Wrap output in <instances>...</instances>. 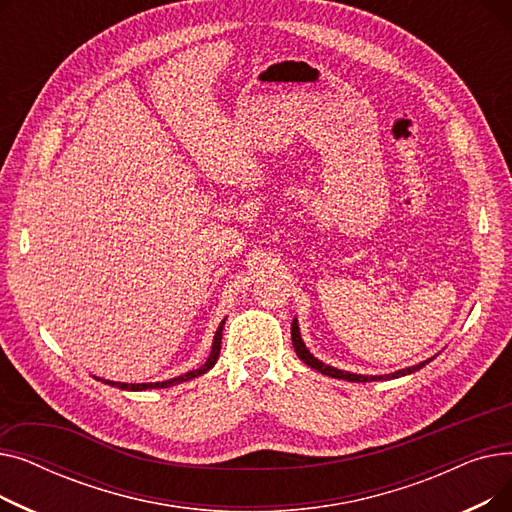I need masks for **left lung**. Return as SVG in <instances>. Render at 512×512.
<instances>
[{
    "mask_svg": "<svg viewBox=\"0 0 512 512\" xmlns=\"http://www.w3.org/2000/svg\"><path fill=\"white\" fill-rule=\"evenodd\" d=\"M290 336H292V346H294V351H297L299 359H301L305 365H309L311 369H315V371H319V373L330 375V378H336V380H346V382H359V384H361V382H380V380H394V378H402V375L415 373V371H419L421 367H425L429 361H434V357H432V359H425V361H421V363H417V365H411V367H405V369H398V371H394V373H386V375H361V373H351V371H342V369H336V367H332V365H326L324 361H319L317 357H313V355H311V351H309V348L305 346L303 338H301V328H299V319H297V317L292 319V326H290Z\"/></svg>",
    "mask_w": 512,
    "mask_h": 512,
    "instance_id": "obj_1",
    "label": "left lung"
}]
</instances>
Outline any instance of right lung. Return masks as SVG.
<instances>
[{"instance_id":"right-lung-1","label":"right lung","mask_w":512,"mask_h":512,"mask_svg":"<svg viewBox=\"0 0 512 512\" xmlns=\"http://www.w3.org/2000/svg\"><path fill=\"white\" fill-rule=\"evenodd\" d=\"M224 324H226V319H222V324L218 326V330H215L213 344H211V353H209L207 361H205L199 369L186 371V373L178 375V378H172V380H166V382H149V384H124V382H110V380H101V378H97V380L103 382V384H107V386H114V388H120V390H130V392H143V390H155V388H170V386H178V384L188 382V380H195V378H199V375L207 373V371L215 365V361H218L220 348H222V330H224Z\"/></svg>"}]
</instances>
